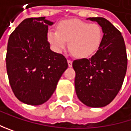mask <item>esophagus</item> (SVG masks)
<instances>
[{
    "label": "esophagus",
    "instance_id": "obj_1",
    "mask_svg": "<svg viewBox=\"0 0 131 131\" xmlns=\"http://www.w3.org/2000/svg\"><path fill=\"white\" fill-rule=\"evenodd\" d=\"M67 62H68L69 67H72V66H73V62H72L70 59H68V60H67Z\"/></svg>",
    "mask_w": 131,
    "mask_h": 131
}]
</instances>
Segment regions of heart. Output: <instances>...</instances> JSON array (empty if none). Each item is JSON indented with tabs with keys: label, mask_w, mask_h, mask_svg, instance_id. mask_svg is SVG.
I'll return each mask as SVG.
<instances>
[{
	"label": "heart",
	"mask_w": 131,
	"mask_h": 131,
	"mask_svg": "<svg viewBox=\"0 0 131 131\" xmlns=\"http://www.w3.org/2000/svg\"><path fill=\"white\" fill-rule=\"evenodd\" d=\"M103 31L99 25L89 24L77 18L61 21L57 31L49 29L47 39L54 51L60 52L66 47L75 57L86 58L94 54L101 46Z\"/></svg>",
	"instance_id": "heart-1"
}]
</instances>
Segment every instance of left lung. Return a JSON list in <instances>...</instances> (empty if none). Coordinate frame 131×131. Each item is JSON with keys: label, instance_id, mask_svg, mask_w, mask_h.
<instances>
[{"label": "left lung", "instance_id": "obj_1", "mask_svg": "<svg viewBox=\"0 0 131 131\" xmlns=\"http://www.w3.org/2000/svg\"><path fill=\"white\" fill-rule=\"evenodd\" d=\"M103 31L101 46L91 58L75 60V89L84 105L101 108L108 105L119 91L127 68L126 46L121 32L107 19L88 18Z\"/></svg>", "mask_w": 131, "mask_h": 131}]
</instances>
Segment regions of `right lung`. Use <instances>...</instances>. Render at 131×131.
Listing matches in <instances>:
<instances>
[{
  "mask_svg": "<svg viewBox=\"0 0 131 131\" xmlns=\"http://www.w3.org/2000/svg\"><path fill=\"white\" fill-rule=\"evenodd\" d=\"M53 24L45 17L26 18L9 37L6 54L8 80L15 97L25 104L46 102L68 68L66 58L50 48L47 32Z\"/></svg>",
  "mask_w": 131,
  "mask_h": 131,
  "instance_id": "add662e5",
  "label": "right lung"
}]
</instances>
